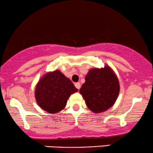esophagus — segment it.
I'll use <instances>...</instances> for the list:
<instances>
[{
	"label": "esophagus",
	"instance_id": "34e87169",
	"mask_svg": "<svg viewBox=\"0 0 153 153\" xmlns=\"http://www.w3.org/2000/svg\"><path fill=\"white\" fill-rule=\"evenodd\" d=\"M75 86L76 87V88H78L79 90V89L80 88V82H75Z\"/></svg>",
	"mask_w": 153,
	"mask_h": 153
}]
</instances>
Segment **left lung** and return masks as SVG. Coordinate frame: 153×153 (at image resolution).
I'll return each instance as SVG.
<instances>
[{
    "label": "left lung",
    "mask_w": 153,
    "mask_h": 153,
    "mask_svg": "<svg viewBox=\"0 0 153 153\" xmlns=\"http://www.w3.org/2000/svg\"><path fill=\"white\" fill-rule=\"evenodd\" d=\"M80 93L88 108L94 113L106 111L114 104L119 94L117 75L108 66L93 68L85 76Z\"/></svg>",
    "instance_id": "obj_1"
}]
</instances>
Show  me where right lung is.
Instances as JSON below:
<instances>
[{
  "label": "right lung",
  "instance_id": "obj_1",
  "mask_svg": "<svg viewBox=\"0 0 153 153\" xmlns=\"http://www.w3.org/2000/svg\"><path fill=\"white\" fill-rule=\"evenodd\" d=\"M77 91L69 78L59 71H55L40 79L35 89V98L43 110L50 114L57 113L65 107L71 95Z\"/></svg>",
  "mask_w": 153,
  "mask_h": 153
}]
</instances>
